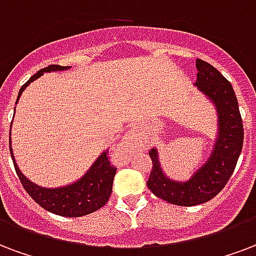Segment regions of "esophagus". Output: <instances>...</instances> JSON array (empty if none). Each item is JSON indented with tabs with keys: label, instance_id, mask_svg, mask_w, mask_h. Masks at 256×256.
I'll return each mask as SVG.
<instances>
[{
	"label": "esophagus",
	"instance_id": "34e87169",
	"mask_svg": "<svg viewBox=\"0 0 256 256\" xmlns=\"http://www.w3.org/2000/svg\"><path fill=\"white\" fill-rule=\"evenodd\" d=\"M140 141H138V134L136 130H130V132L124 136L120 145H118V153L124 157H128L130 154L140 149Z\"/></svg>",
	"mask_w": 256,
	"mask_h": 256
}]
</instances>
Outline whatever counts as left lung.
I'll use <instances>...</instances> for the list:
<instances>
[{
    "label": "left lung",
    "mask_w": 256,
    "mask_h": 256,
    "mask_svg": "<svg viewBox=\"0 0 256 256\" xmlns=\"http://www.w3.org/2000/svg\"><path fill=\"white\" fill-rule=\"evenodd\" d=\"M198 80L194 86L210 98L218 110L219 134L214 152L206 164L185 182L170 180L162 172L158 152H149L152 158L148 188L165 202L181 206H193L210 202L222 189L235 170L243 148V122L236 95L232 84L214 66L204 60H196Z\"/></svg>",
    "instance_id": "obj_1"
}]
</instances>
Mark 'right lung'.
<instances>
[{
	"mask_svg": "<svg viewBox=\"0 0 256 256\" xmlns=\"http://www.w3.org/2000/svg\"><path fill=\"white\" fill-rule=\"evenodd\" d=\"M68 68L70 67L52 64L40 70L20 88L16 103L18 102L20 96L26 88V86L33 80H36L37 78H40L44 72L64 71ZM107 154H108V150L103 152L80 180L63 188L48 189L33 184L21 173L14 161L10 146V156L14 164L16 173L18 176L20 181L26 193L44 210H50L52 214H60V216H66V218H79V216L92 214L108 202V198L112 192V181L116 173V168L111 166Z\"/></svg>",
	"mask_w": 256,
	"mask_h": 256,
	"instance_id": "right-lung-1",
	"label": "right lung"
}]
</instances>
